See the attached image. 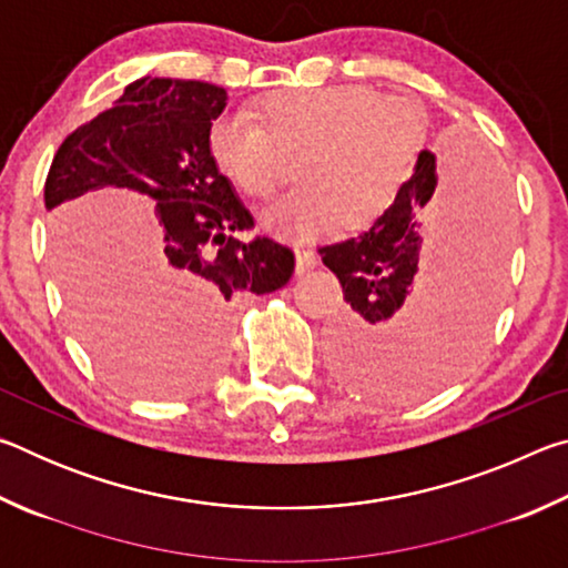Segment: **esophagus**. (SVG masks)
Listing matches in <instances>:
<instances>
[{
  "label": "esophagus",
  "instance_id": "obj_1",
  "mask_svg": "<svg viewBox=\"0 0 568 568\" xmlns=\"http://www.w3.org/2000/svg\"><path fill=\"white\" fill-rule=\"evenodd\" d=\"M315 265H318V255H315V250H311V247L295 250V273L297 275L311 273Z\"/></svg>",
  "mask_w": 568,
  "mask_h": 568
}]
</instances>
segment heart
I'll return each mask as SVG.
<instances>
[{
	"mask_svg": "<svg viewBox=\"0 0 568 568\" xmlns=\"http://www.w3.org/2000/svg\"><path fill=\"white\" fill-rule=\"evenodd\" d=\"M255 125L223 114L207 130L220 175L267 197L295 172L303 185L263 213L287 240H315L345 225L365 230L386 213L416 158L420 124L406 104L368 88L275 90L253 104Z\"/></svg>",
	"mask_w": 568,
	"mask_h": 568,
	"instance_id": "1",
	"label": "heart"
}]
</instances>
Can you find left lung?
Instances as JSON below:
<instances>
[{"instance_id": "1", "label": "left lung", "mask_w": 568, "mask_h": 568, "mask_svg": "<svg viewBox=\"0 0 568 568\" xmlns=\"http://www.w3.org/2000/svg\"><path fill=\"white\" fill-rule=\"evenodd\" d=\"M446 172L440 180L436 155L420 150L410 180L371 230L318 250L348 303L328 338L333 368L378 398L448 383L474 358L498 307L508 253L504 178L464 150ZM416 282L417 301L406 304Z\"/></svg>"}]
</instances>
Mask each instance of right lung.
<instances>
[{
    "label": "right lung",
    "instance_id": "add662e5",
    "mask_svg": "<svg viewBox=\"0 0 568 568\" xmlns=\"http://www.w3.org/2000/svg\"><path fill=\"white\" fill-rule=\"evenodd\" d=\"M225 104L227 92L217 84L142 77L62 142L47 175L44 207L57 210L62 273L72 271L64 265V217L74 203L67 202L122 187L155 203L162 243L140 293L118 265L100 267V285L84 275L62 277L77 331L104 373L130 390H195L220 368L230 301L273 293L295 271L285 245L235 237L253 227V215L207 155V130Z\"/></svg>",
    "mask_w": 568,
    "mask_h": 568
}]
</instances>
